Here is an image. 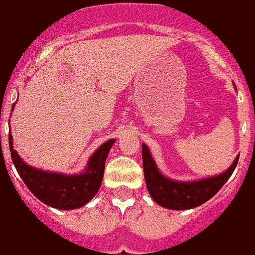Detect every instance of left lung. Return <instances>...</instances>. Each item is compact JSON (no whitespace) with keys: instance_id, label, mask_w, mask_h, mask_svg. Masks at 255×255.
Masks as SVG:
<instances>
[{"instance_id":"obj_1","label":"left lung","mask_w":255,"mask_h":255,"mask_svg":"<svg viewBox=\"0 0 255 255\" xmlns=\"http://www.w3.org/2000/svg\"><path fill=\"white\" fill-rule=\"evenodd\" d=\"M238 158L233 162L225 172L219 176L203 179L197 182L184 183L175 182L167 179L156 168L151 154L146 144H142V159H143V172L146 185L155 203L168 209H191L204 204L211 197L219 192L227 180L233 174L237 166Z\"/></svg>"}]
</instances>
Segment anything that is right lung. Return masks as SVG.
<instances>
[{
	"instance_id": "right-lung-1",
	"label": "right lung",
	"mask_w": 255,
	"mask_h": 255,
	"mask_svg": "<svg viewBox=\"0 0 255 255\" xmlns=\"http://www.w3.org/2000/svg\"><path fill=\"white\" fill-rule=\"evenodd\" d=\"M113 143L115 139H109L93 154L84 174L66 176L27 166L13 148L11 135H9L11 160L24 184L36 199L58 209L80 208L95 196L103 182L105 160Z\"/></svg>"
}]
</instances>
